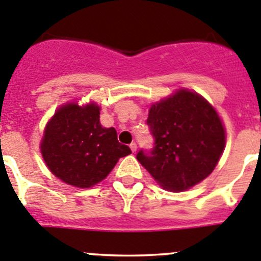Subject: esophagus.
<instances>
[{"instance_id": "esophagus-1", "label": "esophagus", "mask_w": 261, "mask_h": 261, "mask_svg": "<svg viewBox=\"0 0 261 261\" xmlns=\"http://www.w3.org/2000/svg\"><path fill=\"white\" fill-rule=\"evenodd\" d=\"M130 149H131V151H133V153H135L136 149H138V145H136L135 143H131L130 144Z\"/></svg>"}]
</instances>
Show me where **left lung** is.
I'll return each instance as SVG.
<instances>
[{
    "instance_id": "8db88e82",
    "label": "left lung",
    "mask_w": 261,
    "mask_h": 261,
    "mask_svg": "<svg viewBox=\"0 0 261 261\" xmlns=\"http://www.w3.org/2000/svg\"><path fill=\"white\" fill-rule=\"evenodd\" d=\"M146 123L154 139L136 158L164 189L179 192L209 176L226 144L218 113L196 93L179 90L150 107Z\"/></svg>"
}]
</instances>
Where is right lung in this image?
I'll use <instances>...</instances> for the list:
<instances>
[{
    "mask_svg": "<svg viewBox=\"0 0 261 261\" xmlns=\"http://www.w3.org/2000/svg\"><path fill=\"white\" fill-rule=\"evenodd\" d=\"M99 107L66 105L48 122L40 151L56 177L75 187H90L107 177L131 149L118 143L117 131L102 127Z\"/></svg>",
    "mask_w": 261,
    "mask_h": 261,
    "instance_id": "right-lung-1",
    "label": "right lung"
}]
</instances>
